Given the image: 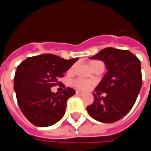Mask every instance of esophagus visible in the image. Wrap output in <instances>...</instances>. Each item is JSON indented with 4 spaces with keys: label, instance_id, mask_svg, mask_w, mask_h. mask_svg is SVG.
<instances>
[{
    "label": "esophagus",
    "instance_id": "1",
    "mask_svg": "<svg viewBox=\"0 0 151 151\" xmlns=\"http://www.w3.org/2000/svg\"><path fill=\"white\" fill-rule=\"evenodd\" d=\"M76 95H84V93H83L82 91H76Z\"/></svg>",
    "mask_w": 151,
    "mask_h": 151
}]
</instances>
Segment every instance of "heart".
<instances>
[{
    "label": "heart",
    "instance_id": "b5f03b06",
    "mask_svg": "<svg viewBox=\"0 0 151 151\" xmlns=\"http://www.w3.org/2000/svg\"><path fill=\"white\" fill-rule=\"evenodd\" d=\"M93 62V61H92ZM73 84L76 87L82 90H87L91 87L92 85V82L90 81H86L84 79H77L73 82Z\"/></svg>",
    "mask_w": 151,
    "mask_h": 151
}]
</instances>
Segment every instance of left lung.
I'll list each match as a JSON object with an SVG mask.
<instances>
[{
  "label": "left lung",
  "instance_id": "8db88e82",
  "mask_svg": "<svg viewBox=\"0 0 151 151\" xmlns=\"http://www.w3.org/2000/svg\"><path fill=\"white\" fill-rule=\"evenodd\" d=\"M90 58L104 61L108 72L95 88L106 96L94 94L95 101L87 111L99 122H116L131 110L138 96L142 85L141 61L129 51L114 47H106Z\"/></svg>",
  "mask_w": 151,
  "mask_h": 151
}]
</instances>
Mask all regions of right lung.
<instances>
[{
	"label": "right lung",
	"mask_w": 151,
	"mask_h": 151,
	"mask_svg": "<svg viewBox=\"0 0 151 151\" xmlns=\"http://www.w3.org/2000/svg\"><path fill=\"white\" fill-rule=\"evenodd\" d=\"M78 58L65 60L53 54L28 57L17 67L14 89L22 112L37 127L51 126L65 113L66 102L75 95L67 87L61 93L51 88Z\"/></svg>",
	"instance_id": "add662e5"
}]
</instances>
